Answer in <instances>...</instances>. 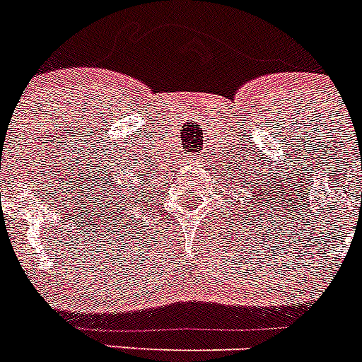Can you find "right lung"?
Here are the masks:
<instances>
[{
  "instance_id": "right-lung-1",
  "label": "right lung",
  "mask_w": 362,
  "mask_h": 362,
  "mask_svg": "<svg viewBox=\"0 0 362 362\" xmlns=\"http://www.w3.org/2000/svg\"><path fill=\"white\" fill-rule=\"evenodd\" d=\"M130 201H132V199H130ZM124 203H127V201H124ZM116 204H117V201H116ZM116 204H114V210H116L117 216H119V214H123V216H124V214L129 212L130 206H132V203H129V206H127V204H124V210H121V206H119V212H117V206H116Z\"/></svg>"
}]
</instances>
